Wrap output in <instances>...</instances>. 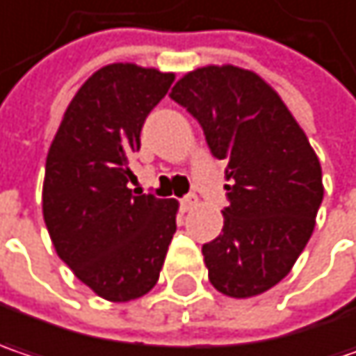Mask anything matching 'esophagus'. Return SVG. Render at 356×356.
<instances>
[{
    "instance_id": "34e87169",
    "label": "esophagus",
    "mask_w": 356,
    "mask_h": 356,
    "mask_svg": "<svg viewBox=\"0 0 356 356\" xmlns=\"http://www.w3.org/2000/svg\"><path fill=\"white\" fill-rule=\"evenodd\" d=\"M197 205V195L195 193H187L185 197L181 199V209L183 211H189V209H193Z\"/></svg>"
}]
</instances>
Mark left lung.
Segmentation results:
<instances>
[{
  "instance_id": "1",
  "label": "left lung",
  "mask_w": 356,
  "mask_h": 356,
  "mask_svg": "<svg viewBox=\"0 0 356 356\" xmlns=\"http://www.w3.org/2000/svg\"><path fill=\"white\" fill-rule=\"evenodd\" d=\"M171 98L225 163L223 229L201 252L209 282L232 298L270 290L292 270L323 203V169L300 124L260 76L238 66L185 74Z\"/></svg>"
}]
</instances>
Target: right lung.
I'll list each match as a JSON object with an SVG mask.
<instances>
[{"label":"right lung","instance_id":"1","mask_svg":"<svg viewBox=\"0 0 356 356\" xmlns=\"http://www.w3.org/2000/svg\"><path fill=\"white\" fill-rule=\"evenodd\" d=\"M175 74L108 64L68 104L46 159L42 209L56 254L111 302L145 296L177 229V201L127 187L145 118Z\"/></svg>","mask_w":356,"mask_h":356}]
</instances>
